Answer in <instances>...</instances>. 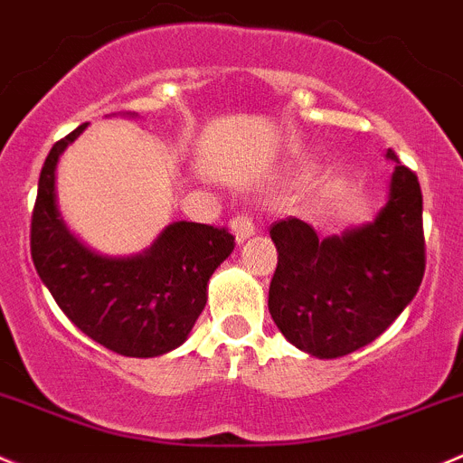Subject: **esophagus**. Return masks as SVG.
Returning <instances> with one entry per match:
<instances>
[{
  "label": "esophagus",
  "mask_w": 463,
  "mask_h": 463,
  "mask_svg": "<svg viewBox=\"0 0 463 463\" xmlns=\"http://www.w3.org/2000/svg\"><path fill=\"white\" fill-rule=\"evenodd\" d=\"M232 232H234V236L239 243H245L250 236H254V232H257V229H254V222L248 218V215H236V218L232 220Z\"/></svg>",
  "instance_id": "obj_1"
}]
</instances>
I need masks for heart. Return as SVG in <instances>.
<instances>
[{"mask_svg": "<svg viewBox=\"0 0 463 463\" xmlns=\"http://www.w3.org/2000/svg\"><path fill=\"white\" fill-rule=\"evenodd\" d=\"M302 177H309V173H302Z\"/></svg>", "mask_w": 463, "mask_h": 463, "instance_id": "b5f03b06", "label": "heart"}]
</instances>
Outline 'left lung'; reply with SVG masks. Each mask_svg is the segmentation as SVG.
<instances>
[{
  "label": "left lung",
  "mask_w": 463,
  "mask_h": 463,
  "mask_svg": "<svg viewBox=\"0 0 463 463\" xmlns=\"http://www.w3.org/2000/svg\"><path fill=\"white\" fill-rule=\"evenodd\" d=\"M395 163L386 204L371 222L318 239L311 224L279 220L270 239L279 259L268 309L286 341L318 359H336L375 341L407 309L425 272L422 193Z\"/></svg>",
  "instance_id": "1"
}]
</instances>
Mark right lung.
Instances as JSON below:
<instances>
[{"label":"right lung","instance_id":"add662e5","mask_svg":"<svg viewBox=\"0 0 463 463\" xmlns=\"http://www.w3.org/2000/svg\"><path fill=\"white\" fill-rule=\"evenodd\" d=\"M81 125L47 154L31 218V257L43 284L86 336L122 356H161L182 345L206 307L215 268L234 236L211 224H168L147 250L107 257L83 245L56 200V165Z\"/></svg>","mask_w":463,"mask_h":463}]
</instances>
